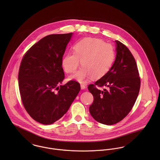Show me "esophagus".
Instances as JSON below:
<instances>
[{
    "label": "esophagus",
    "instance_id": "esophagus-1",
    "mask_svg": "<svg viewBox=\"0 0 160 160\" xmlns=\"http://www.w3.org/2000/svg\"><path fill=\"white\" fill-rule=\"evenodd\" d=\"M81 89H85L86 88V85L84 84H81Z\"/></svg>",
    "mask_w": 160,
    "mask_h": 160
}]
</instances>
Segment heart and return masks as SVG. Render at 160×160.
Segmentation results:
<instances>
[{
    "label": "heart",
    "instance_id": "b5f03b06",
    "mask_svg": "<svg viewBox=\"0 0 160 160\" xmlns=\"http://www.w3.org/2000/svg\"><path fill=\"white\" fill-rule=\"evenodd\" d=\"M74 53L69 52L63 58L62 65L67 73H74L70 78L79 82H86L91 77L99 79L104 76L112 68L115 58L113 46L97 38H86L76 43Z\"/></svg>",
    "mask_w": 160,
    "mask_h": 160
}]
</instances>
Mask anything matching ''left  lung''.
<instances>
[{
	"label": "left lung",
	"mask_w": 160,
	"mask_h": 160,
	"mask_svg": "<svg viewBox=\"0 0 160 160\" xmlns=\"http://www.w3.org/2000/svg\"><path fill=\"white\" fill-rule=\"evenodd\" d=\"M115 42L116 57L113 66L104 76L88 87L93 96L90 113L95 120L106 125L114 124L129 114L140 88L134 56L126 46L118 40ZM105 87L107 90L103 88Z\"/></svg>",
	"instance_id": "8db88e82"
}]
</instances>
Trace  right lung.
<instances>
[{"mask_svg":"<svg viewBox=\"0 0 160 160\" xmlns=\"http://www.w3.org/2000/svg\"><path fill=\"white\" fill-rule=\"evenodd\" d=\"M72 36L50 34L41 39L24 55L18 72V85L23 106L35 121L53 124L68 110L80 91L78 82L65 78L62 59Z\"/></svg>","mask_w":160,"mask_h":160,"instance_id":"1","label":"right lung"}]
</instances>
